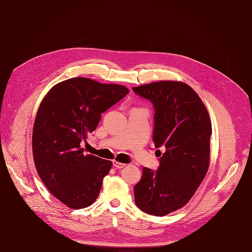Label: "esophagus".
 Listing matches in <instances>:
<instances>
[{"instance_id":"1","label":"esophagus","mask_w":252,"mask_h":252,"mask_svg":"<svg viewBox=\"0 0 252 252\" xmlns=\"http://www.w3.org/2000/svg\"><path fill=\"white\" fill-rule=\"evenodd\" d=\"M113 166L116 167V168H118V169H122V168H124V167L126 166V164L120 163V162H118V161H113Z\"/></svg>"}]
</instances>
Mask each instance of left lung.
Instances as JSON below:
<instances>
[{
	"mask_svg": "<svg viewBox=\"0 0 252 252\" xmlns=\"http://www.w3.org/2000/svg\"><path fill=\"white\" fill-rule=\"evenodd\" d=\"M154 104L156 148L159 167H144L133 188L134 201L144 212L163 217L190 201L210 164L211 120L201 97L187 84L159 81L132 88Z\"/></svg>",
	"mask_w": 252,
	"mask_h": 252,
	"instance_id": "left-lung-1",
	"label": "left lung"
}]
</instances>
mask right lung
<instances>
[{
  "instance_id": "right-lung-1",
  "label": "right lung",
  "mask_w": 252,
  "mask_h": 252,
  "mask_svg": "<svg viewBox=\"0 0 252 252\" xmlns=\"http://www.w3.org/2000/svg\"><path fill=\"white\" fill-rule=\"evenodd\" d=\"M128 93L123 85L79 77L58 83L41 102L32 130L33 161L45 186L67 207L86 208L100 193L112 162L85 155L81 143L95 130L101 113Z\"/></svg>"
}]
</instances>
